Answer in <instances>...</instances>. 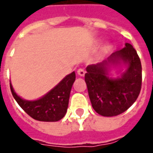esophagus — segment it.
I'll return each mask as SVG.
<instances>
[{"instance_id":"esophagus-1","label":"esophagus","mask_w":153,"mask_h":153,"mask_svg":"<svg viewBox=\"0 0 153 153\" xmlns=\"http://www.w3.org/2000/svg\"><path fill=\"white\" fill-rule=\"evenodd\" d=\"M85 73H86V71L83 70V69H79L77 71V74L80 76H85Z\"/></svg>"}]
</instances>
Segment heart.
Listing matches in <instances>:
<instances>
[{
	"label": "heart",
	"instance_id": "obj_1",
	"mask_svg": "<svg viewBox=\"0 0 153 153\" xmlns=\"http://www.w3.org/2000/svg\"><path fill=\"white\" fill-rule=\"evenodd\" d=\"M111 45H107L106 46V50H109V49H111Z\"/></svg>",
	"mask_w": 153,
	"mask_h": 153
}]
</instances>
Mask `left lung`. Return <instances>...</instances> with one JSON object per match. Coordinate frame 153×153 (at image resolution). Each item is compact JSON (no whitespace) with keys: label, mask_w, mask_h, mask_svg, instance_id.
Listing matches in <instances>:
<instances>
[{"label":"left lung","mask_w":153,"mask_h":153,"mask_svg":"<svg viewBox=\"0 0 153 153\" xmlns=\"http://www.w3.org/2000/svg\"><path fill=\"white\" fill-rule=\"evenodd\" d=\"M124 65L121 77L112 79L110 68ZM85 82L91 106L103 117H114L127 111L136 102L142 86V65L137 51L129 43L102 62L86 68Z\"/></svg>","instance_id":"8db88e82"}]
</instances>
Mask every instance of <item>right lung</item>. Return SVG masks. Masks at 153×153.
<instances>
[{"label": "right lung", "mask_w": 153, "mask_h": 153, "mask_svg": "<svg viewBox=\"0 0 153 153\" xmlns=\"http://www.w3.org/2000/svg\"><path fill=\"white\" fill-rule=\"evenodd\" d=\"M76 80L75 71L66 76L50 91L41 98L28 101L16 93L10 83V91L19 106L32 118L41 122H57L66 115L70 92Z\"/></svg>", "instance_id": "1"}]
</instances>
